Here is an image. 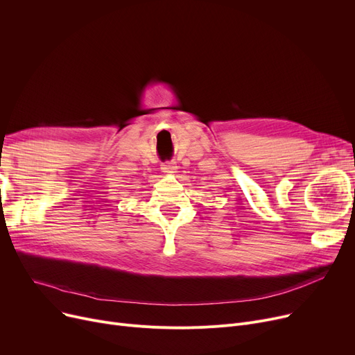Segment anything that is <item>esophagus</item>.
<instances>
[{"label":"esophagus","instance_id":"1","mask_svg":"<svg viewBox=\"0 0 355 355\" xmlns=\"http://www.w3.org/2000/svg\"><path fill=\"white\" fill-rule=\"evenodd\" d=\"M161 170H162V173H165V174H174L175 170H177V166H175L174 162H164V164L161 165Z\"/></svg>","mask_w":355,"mask_h":355}]
</instances>
